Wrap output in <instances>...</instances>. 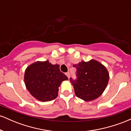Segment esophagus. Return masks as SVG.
Returning <instances> with one entry per match:
<instances>
[{
    "label": "esophagus",
    "mask_w": 131,
    "mask_h": 131,
    "mask_svg": "<svg viewBox=\"0 0 131 131\" xmlns=\"http://www.w3.org/2000/svg\"><path fill=\"white\" fill-rule=\"evenodd\" d=\"M65 74L67 75V76L68 78V79L70 78V73H69V72H67V73H66Z\"/></svg>",
    "instance_id": "obj_1"
}]
</instances>
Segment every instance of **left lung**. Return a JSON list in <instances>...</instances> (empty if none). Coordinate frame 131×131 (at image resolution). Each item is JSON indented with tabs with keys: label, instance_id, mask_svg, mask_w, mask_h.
<instances>
[{
	"label": "left lung",
	"instance_id": "1",
	"mask_svg": "<svg viewBox=\"0 0 131 131\" xmlns=\"http://www.w3.org/2000/svg\"><path fill=\"white\" fill-rule=\"evenodd\" d=\"M73 67L76 68V80L70 81L78 98L84 101L94 100L100 97L107 86L109 73L103 64L95 60L82 61Z\"/></svg>",
	"mask_w": 131,
	"mask_h": 131
}]
</instances>
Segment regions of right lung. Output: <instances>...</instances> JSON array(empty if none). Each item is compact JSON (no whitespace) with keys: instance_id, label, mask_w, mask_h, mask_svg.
I'll return each instance as SVG.
<instances>
[{"instance_id":"obj_1","label":"right lung","mask_w":131,"mask_h":131,"mask_svg":"<svg viewBox=\"0 0 131 131\" xmlns=\"http://www.w3.org/2000/svg\"><path fill=\"white\" fill-rule=\"evenodd\" d=\"M67 76L60 70L59 64H52L49 61H36L25 70V85L34 98L41 102L56 99L58 88Z\"/></svg>"}]
</instances>
